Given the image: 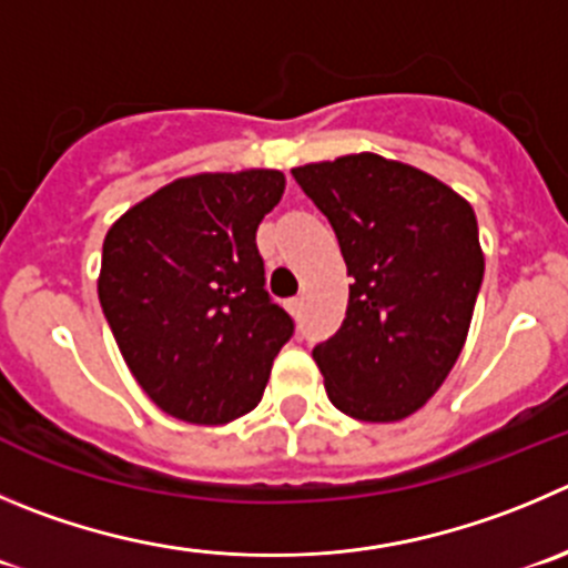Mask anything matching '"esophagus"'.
<instances>
[{
    "label": "esophagus",
    "mask_w": 568,
    "mask_h": 568,
    "mask_svg": "<svg viewBox=\"0 0 568 568\" xmlns=\"http://www.w3.org/2000/svg\"><path fill=\"white\" fill-rule=\"evenodd\" d=\"M284 306H287V312H290V315H293V317H298V315H301V310H304V301H301V298H290L287 304H284Z\"/></svg>",
    "instance_id": "34e87169"
}]
</instances>
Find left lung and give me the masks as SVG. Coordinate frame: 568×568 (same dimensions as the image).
Listing matches in <instances>:
<instances>
[{"label":"left lung","instance_id":"1","mask_svg":"<svg viewBox=\"0 0 568 568\" xmlns=\"http://www.w3.org/2000/svg\"><path fill=\"white\" fill-rule=\"evenodd\" d=\"M293 175L332 223L354 278L343 326L312 351L328 402L371 424L407 418L466 345L485 273L474 209L437 178L376 153Z\"/></svg>","mask_w":568,"mask_h":568}]
</instances>
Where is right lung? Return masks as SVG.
<instances>
[{"label":"right lung","instance_id":"right-lung-1","mask_svg":"<svg viewBox=\"0 0 568 568\" xmlns=\"http://www.w3.org/2000/svg\"><path fill=\"white\" fill-rule=\"evenodd\" d=\"M284 183L278 170L178 178L108 229L102 312L131 374L172 418L217 426L251 413L293 337L256 247Z\"/></svg>","mask_w":568,"mask_h":568}]
</instances>
